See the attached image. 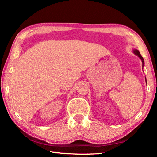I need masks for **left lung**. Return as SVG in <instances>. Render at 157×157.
<instances>
[{"label":"left lung","instance_id":"left-lung-1","mask_svg":"<svg viewBox=\"0 0 157 157\" xmlns=\"http://www.w3.org/2000/svg\"><path fill=\"white\" fill-rule=\"evenodd\" d=\"M133 53H134L135 55H136L137 56L140 58V59L141 60V61H142V66H143V67H144V61L143 57L141 56V55L140 54V53H139V51L137 50V49H133ZM145 81H146V82H147V78H145Z\"/></svg>","mask_w":157,"mask_h":157}]
</instances>
